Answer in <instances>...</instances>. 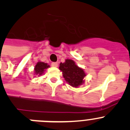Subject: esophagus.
Segmentation results:
<instances>
[{"instance_id":"1","label":"esophagus","mask_w":130,"mask_h":130,"mask_svg":"<svg viewBox=\"0 0 130 130\" xmlns=\"http://www.w3.org/2000/svg\"><path fill=\"white\" fill-rule=\"evenodd\" d=\"M51 66L53 67H57L58 66V63L57 62H53L51 63Z\"/></svg>"}]
</instances>
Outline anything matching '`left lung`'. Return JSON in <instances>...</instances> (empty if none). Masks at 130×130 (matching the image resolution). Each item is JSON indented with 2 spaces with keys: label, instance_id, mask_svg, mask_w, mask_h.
<instances>
[{
  "label": "left lung",
  "instance_id": "obj_1",
  "mask_svg": "<svg viewBox=\"0 0 130 130\" xmlns=\"http://www.w3.org/2000/svg\"><path fill=\"white\" fill-rule=\"evenodd\" d=\"M59 69L62 72L65 81L71 86L77 88L83 84L85 72L73 60L67 59L64 63H60Z\"/></svg>",
  "mask_w": 130,
  "mask_h": 130
}]
</instances>
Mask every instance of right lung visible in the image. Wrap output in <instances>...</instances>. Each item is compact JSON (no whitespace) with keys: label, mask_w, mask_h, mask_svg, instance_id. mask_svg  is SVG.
<instances>
[{"label":"right lung","mask_w":130,"mask_h":130,"mask_svg":"<svg viewBox=\"0 0 130 130\" xmlns=\"http://www.w3.org/2000/svg\"><path fill=\"white\" fill-rule=\"evenodd\" d=\"M48 67H50V66L47 63L42 61H38L35 67V74L38 76H41L45 72V70Z\"/></svg>","instance_id":"right-lung-1"}]
</instances>
